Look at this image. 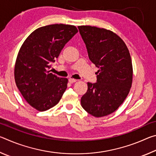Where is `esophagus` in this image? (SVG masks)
I'll return each mask as SVG.
<instances>
[{
  "label": "esophagus",
  "instance_id": "obj_1",
  "mask_svg": "<svg viewBox=\"0 0 156 156\" xmlns=\"http://www.w3.org/2000/svg\"><path fill=\"white\" fill-rule=\"evenodd\" d=\"M76 81H77V80H76V79H74V78H70L69 79V82L70 83H76Z\"/></svg>",
  "mask_w": 156,
  "mask_h": 156
}]
</instances>
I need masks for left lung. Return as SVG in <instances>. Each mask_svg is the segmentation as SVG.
Masks as SVG:
<instances>
[{
    "mask_svg": "<svg viewBox=\"0 0 156 156\" xmlns=\"http://www.w3.org/2000/svg\"><path fill=\"white\" fill-rule=\"evenodd\" d=\"M78 27L89 59L99 68L97 83H87L81 105L94 117H103L117 110L128 96L133 80L131 56L125 42L112 31L89 25Z\"/></svg>",
    "mask_w": 156,
    "mask_h": 156,
    "instance_id": "8db88e82",
    "label": "left lung"
}]
</instances>
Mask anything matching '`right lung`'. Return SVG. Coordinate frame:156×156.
<instances>
[{"label":"right lung","mask_w":156,"mask_h":156,"mask_svg":"<svg viewBox=\"0 0 156 156\" xmlns=\"http://www.w3.org/2000/svg\"><path fill=\"white\" fill-rule=\"evenodd\" d=\"M78 32L74 25L54 24L34 30L23 43L14 67L18 89L31 107L44 112L58 103L68 79L59 78L48 69L65 44Z\"/></svg>","instance_id":"1"}]
</instances>
